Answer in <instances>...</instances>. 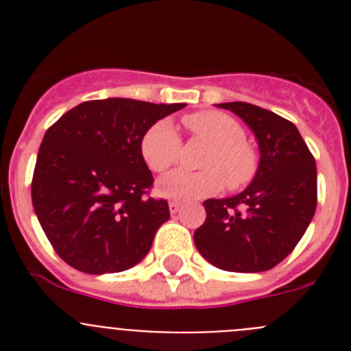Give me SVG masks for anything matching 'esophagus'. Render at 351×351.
<instances>
[{
  "mask_svg": "<svg viewBox=\"0 0 351 351\" xmlns=\"http://www.w3.org/2000/svg\"><path fill=\"white\" fill-rule=\"evenodd\" d=\"M169 209H170V214H178L179 210H181V204L172 200V202H169Z\"/></svg>",
  "mask_w": 351,
  "mask_h": 351,
  "instance_id": "esophagus-1",
  "label": "esophagus"
}]
</instances>
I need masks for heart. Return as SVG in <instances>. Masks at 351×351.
<instances>
[{
  "label": "heart",
  "mask_w": 351,
  "mask_h": 351,
  "mask_svg": "<svg viewBox=\"0 0 351 351\" xmlns=\"http://www.w3.org/2000/svg\"><path fill=\"white\" fill-rule=\"evenodd\" d=\"M186 128L209 144L200 172L176 170L158 182V193L176 200H197L250 184L258 169L256 153L244 142V130L234 117L218 110H204L186 116ZM141 153L153 172H167L178 163L181 138L169 119L154 123L141 142Z\"/></svg>",
  "instance_id": "1"
}]
</instances>
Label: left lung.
<instances>
[{
  "mask_svg": "<svg viewBox=\"0 0 351 351\" xmlns=\"http://www.w3.org/2000/svg\"><path fill=\"white\" fill-rule=\"evenodd\" d=\"M216 107L246 123L260 161L246 190L204 202L207 216L195 246L223 271H269L290 255L315 216L316 161L295 125L278 114L246 101Z\"/></svg>",
  "mask_w": 351,
  "mask_h": 351,
  "instance_id": "left-lung-1",
  "label": "left lung"
}]
</instances>
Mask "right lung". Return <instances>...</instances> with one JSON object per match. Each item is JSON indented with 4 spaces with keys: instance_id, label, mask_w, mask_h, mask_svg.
<instances>
[{
    "instance_id": "obj_1",
    "label": "right lung",
    "mask_w": 351,
    "mask_h": 351,
    "mask_svg": "<svg viewBox=\"0 0 351 351\" xmlns=\"http://www.w3.org/2000/svg\"><path fill=\"white\" fill-rule=\"evenodd\" d=\"M186 104L105 98L77 105L47 130L31 182L35 214L56 253L73 269L110 274L137 265L170 218L141 142Z\"/></svg>"
}]
</instances>
